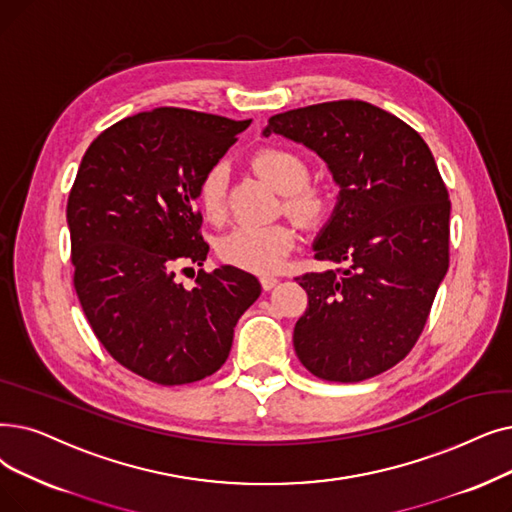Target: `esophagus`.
Returning a JSON list of instances; mask_svg holds the SVG:
<instances>
[{
    "label": "esophagus",
    "mask_w": 512,
    "mask_h": 512,
    "mask_svg": "<svg viewBox=\"0 0 512 512\" xmlns=\"http://www.w3.org/2000/svg\"><path fill=\"white\" fill-rule=\"evenodd\" d=\"M280 280L276 276H261V286L263 291H272V288L278 284Z\"/></svg>",
    "instance_id": "1"
}]
</instances>
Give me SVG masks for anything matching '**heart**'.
<instances>
[{
    "label": "heart",
    "mask_w": 512,
    "mask_h": 512,
    "mask_svg": "<svg viewBox=\"0 0 512 512\" xmlns=\"http://www.w3.org/2000/svg\"><path fill=\"white\" fill-rule=\"evenodd\" d=\"M253 167L278 192L284 194V207L305 224H314L328 211L324 190L309 186V165L299 152L288 148H263L255 154ZM228 167L215 163L196 186V203L203 215L217 224L226 215ZM295 247V230L286 224L238 226L217 242V253L240 270L268 274L278 270Z\"/></svg>",
    "instance_id": "obj_1"
}]
</instances>
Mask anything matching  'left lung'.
<instances>
[{"mask_svg":"<svg viewBox=\"0 0 512 512\" xmlns=\"http://www.w3.org/2000/svg\"><path fill=\"white\" fill-rule=\"evenodd\" d=\"M272 133L314 150L339 186L314 253L345 268L297 278L309 299L297 358L324 381L370 379L406 358L448 272L446 184L425 140L362 100L286 110L263 129Z\"/></svg>","mask_w":512,"mask_h":512,"instance_id":"obj_1","label":"left lung"}]
</instances>
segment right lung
<instances>
[{"mask_svg": "<svg viewBox=\"0 0 512 512\" xmlns=\"http://www.w3.org/2000/svg\"><path fill=\"white\" fill-rule=\"evenodd\" d=\"M249 125L163 106L108 127L81 159L66 205L75 291L106 351L152 383L217 372L261 295L234 265L201 270L194 288L175 280L209 253L196 186Z\"/></svg>", "mask_w": 512, "mask_h": 512, "instance_id": "obj_1", "label": "right lung"}]
</instances>
